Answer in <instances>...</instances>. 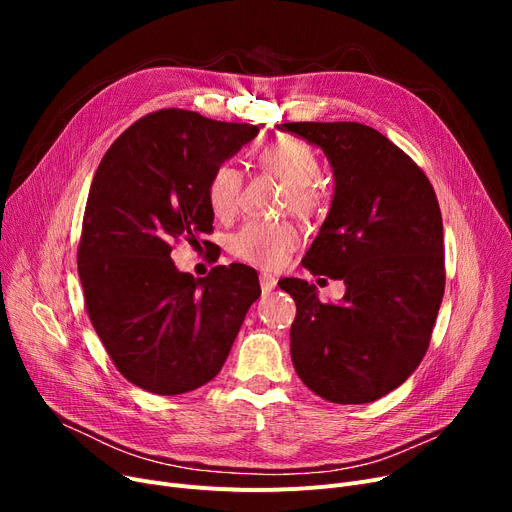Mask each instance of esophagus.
<instances>
[{
	"instance_id": "34e87169",
	"label": "esophagus",
	"mask_w": 512,
	"mask_h": 512,
	"mask_svg": "<svg viewBox=\"0 0 512 512\" xmlns=\"http://www.w3.org/2000/svg\"><path fill=\"white\" fill-rule=\"evenodd\" d=\"M259 284H261V290L267 294V292H272L276 288L278 280L274 276H270V274H261L259 276Z\"/></svg>"
}]
</instances>
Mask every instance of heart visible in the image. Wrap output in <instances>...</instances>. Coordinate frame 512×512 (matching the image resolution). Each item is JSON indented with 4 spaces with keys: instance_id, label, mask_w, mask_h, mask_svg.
Instances as JSON below:
<instances>
[{
    "instance_id": "obj_1",
    "label": "heart",
    "mask_w": 512,
    "mask_h": 512,
    "mask_svg": "<svg viewBox=\"0 0 512 512\" xmlns=\"http://www.w3.org/2000/svg\"><path fill=\"white\" fill-rule=\"evenodd\" d=\"M259 166L286 184L284 205L301 218H319L328 209V197L317 184L319 159L301 139L282 137L267 143ZM242 174L232 164H220L207 182V201L215 218L230 220L240 207ZM301 234L290 222L253 220L230 238V251L261 270H280L290 253L299 247Z\"/></svg>"
}]
</instances>
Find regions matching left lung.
Wrapping results in <instances>:
<instances>
[{
  "label": "left lung",
  "mask_w": 512,
  "mask_h": 512,
  "mask_svg": "<svg viewBox=\"0 0 512 512\" xmlns=\"http://www.w3.org/2000/svg\"><path fill=\"white\" fill-rule=\"evenodd\" d=\"M324 149L334 199L303 263L344 280L340 303L286 278L297 303L290 355L303 384L338 405L398 388L427 353L444 297L442 213L432 182L382 132L359 122L278 126Z\"/></svg>",
  "instance_id": "obj_1"
}]
</instances>
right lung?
<instances>
[{"instance_id":"right-lung-1","label":"right lung","mask_w":512,"mask_h":512,"mask_svg":"<svg viewBox=\"0 0 512 512\" xmlns=\"http://www.w3.org/2000/svg\"><path fill=\"white\" fill-rule=\"evenodd\" d=\"M257 132L168 107L128 126L93 176L76 255L85 307L116 369L147 392L213 380L259 299L247 265L195 280L170 257L174 240L213 230L207 182Z\"/></svg>"}]
</instances>
